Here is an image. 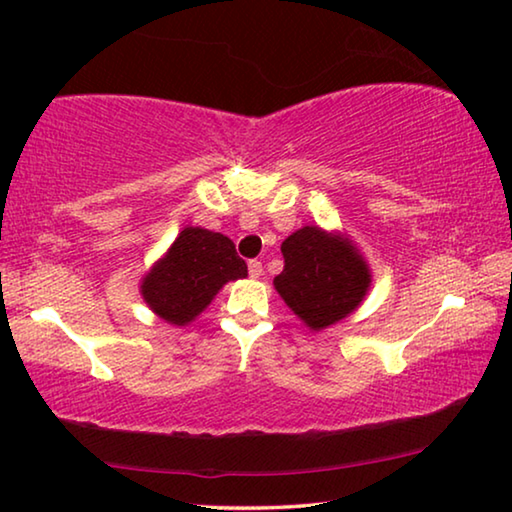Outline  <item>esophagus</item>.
<instances>
[{
    "instance_id": "esophagus-1",
    "label": "esophagus",
    "mask_w": 512,
    "mask_h": 512,
    "mask_svg": "<svg viewBox=\"0 0 512 512\" xmlns=\"http://www.w3.org/2000/svg\"><path fill=\"white\" fill-rule=\"evenodd\" d=\"M262 262H257V259H250L248 262V273H250V277H253V280H257V277H262Z\"/></svg>"
}]
</instances>
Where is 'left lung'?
<instances>
[{"label": "left lung", "instance_id": "1", "mask_svg": "<svg viewBox=\"0 0 512 512\" xmlns=\"http://www.w3.org/2000/svg\"><path fill=\"white\" fill-rule=\"evenodd\" d=\"M282 255L273 287L311 332L348 318L366 298L370 266L343 232L305 225L282 241Z\"/></svg>", "mask_w": 512, "mask_h": 512}]
</instances>
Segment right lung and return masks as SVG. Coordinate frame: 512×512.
<instances>
[{
	"label": "right lung",
	"instance_id": "1",
	"mask_svg": "<svg viewBox=\"0 0 512 512\" xmlns=\"http://www.w3.org/2000/svg\"><path fill=\"white\" fill-rule=\"evenodd\" d=\"M248 275L237 248L221 232L205 228L180 230L140 282V293L155 316L173 327H185L210 307L223 284Z\"/></svg>",
	"mask_w": 512,
	"mask_h": 512
}]
</instances>
